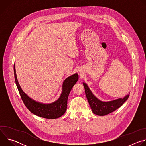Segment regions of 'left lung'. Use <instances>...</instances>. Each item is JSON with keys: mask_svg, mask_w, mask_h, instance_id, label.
Segmentation results:
<instances>
[{"mask_svg": "<svg viewBox=\"0 0 146 146\" xmlns=\"http://www.w3.org/2000/svg\"><path fill=\"white\" fill-rule=\"evenodd\" d=\"M83 86L84 87L86 97L92 112L94 114L98 115H106L114 111L125 102L129 96V94L123 98H118L111 101L104 102L98 99L92 94L87 84L83 82Z\"/></svg>", "mask_w": 146, "mask_h": 146, "instance_id": "1", "label": "left lung"}]
</instances>
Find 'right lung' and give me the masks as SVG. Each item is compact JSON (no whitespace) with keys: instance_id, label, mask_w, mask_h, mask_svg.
<instances>
[{"instance_id":"right-lung-1","label":"right lung","mask_w":146,"mask_h":146,"mask_svg":"<svg viewBox=\"0 0 146 146\" xmlns=\"http://www.w3.org/2000/svg\"><path fill=\"white\" fill-rule=\"evenodd\" d=\"M14 72L15 84L21 97L26 107L32 113L47 119L58 118L65 114L67 109L68 98L69 93L78 80V75L77 73L64 80L62 84V93L56 100L51 103H43L32 99L23 91L17 80L15 64L14 65Z\"/></svg>"}]
</instances>
